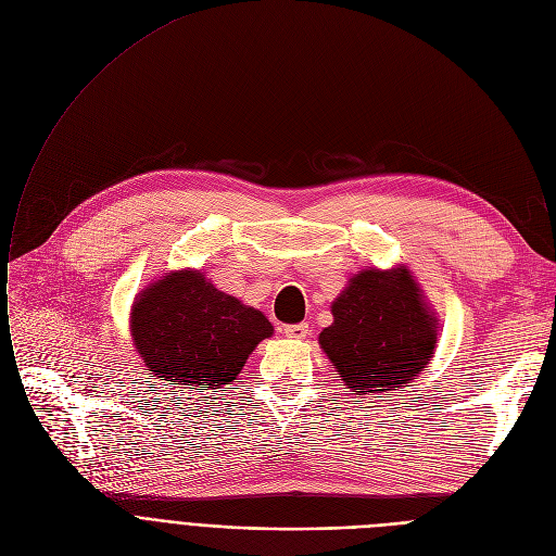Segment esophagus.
Instances as JSON below:
<instances>
[{"label":"esophagus","instance_id":"1","mask_svg":"<svg viewBox=\"0 0 556 556\" xmlns=\"http://www.w3.org/2000/svg\"><path fill=\"white\" fill-rule=\"evenodd\" d=\"M285 337L287 339H305L309 334V325L307 323H299V325H285Z\"/></svg>","mask_w":556,"mask_h":556}]
</instances>
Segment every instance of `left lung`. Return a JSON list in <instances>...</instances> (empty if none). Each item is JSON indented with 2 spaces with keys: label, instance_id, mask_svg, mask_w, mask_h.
Returning a JSON list of instances; mask_svg holds the SVG:
<instances>
[{
  "label": "left lung",
  "instance_id": "8db88e82",
  "mask_svg": "<svg viewBox=\"0 0 556 556\" xmlns=\"http://www.w3.org/2000/svg\"><path fill=\"white\" fill-rule=\"evenodd\" d=\"M332 316L318 345L354 395L410 383L435 354L440 323L406 265L356 271L334 299Z\"/></svg>",
  "mask_w": 556,
  "mask_h": 556
}]
</instances>
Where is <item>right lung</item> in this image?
Here are the masks:
<instances>
[{
	"label": "right lung",
	"mask_w": 556,
	"mask_h": 556,
	"mask_svg": "<svg viewBox=\"0 0 556 556\" xmlns=\"http://www.w3.org/2000/svg\"><path fill=\"white\" fill-rule=\"evenodd\" d=\"M129 334L154 379L215 393L240 375L257 343L274 334V325L202 271L177 269L135 299Z\"/></svg>",
	"instance_id": "add662e5"
}]
</instances>
